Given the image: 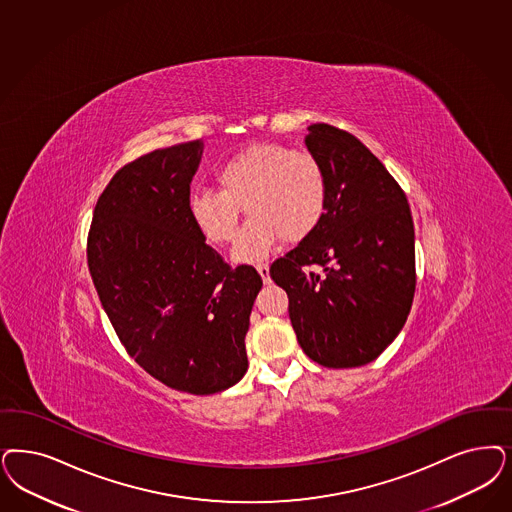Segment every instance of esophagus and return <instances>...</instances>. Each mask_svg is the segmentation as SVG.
Returning <instances> with one entry per match:
<instances>
[{
  "instance_id": "esophagus-1",
  "label": "esophagus",
  "mask_w": 512,
  "mask_h": 512,
  "mask_svg": "<svg viewBox=\"0 0 512 512\" xmlns=\"http://www.w3.org/2000/svg\"><path fill=\"white\" fill-rule=\"evenodd\" d=\"M257 272L261 274L263 282H270V272H268V263H259V265H257Z\"/></svg>"
}]
</instances>
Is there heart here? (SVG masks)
Here are the masks:
<instances>
[{
    "instance_id": "b5f03b06",
    "label": "heart",
    "mask_w": 512,
    "mask_h": 512,
    "mask_svg": "<svg viewBox=\"0 0 512 512\" xmlns=\"http://www.w3.org/2000/svg\"><path fill=\"white\" fill-rule=\"evenodd\" d=\"M217 189H198L189 212L215 246L238 236L242 210L249 221L234 249L240 261L268 253L282 238L297 244L316 232L329 204V179L321 160L283 143H253L215 170Z\"/></svg>"
}]
</instances>
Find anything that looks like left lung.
<instances>
[{
	"label": "left lung",
	"mask_w": 512,
	"mask_h": 512,
	"mask_svg": "<svg viewBox=\"0 0 512 512\" xmlns=\"http://www.w3.org/2000/svg\"><path fill=\"white\" fill-rule=\"evenodd\" d=\"M308 130L306 147L329 179L327 212L316 232L270 265V278L289 297L302 352L329 369L361 367L388 348L408 318L416 291L414 223L405 191L361 141L331 124Z\"/></svg>",
	"instance_id": "8db88e82"
}]
</instances>
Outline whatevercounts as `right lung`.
Masks as SVG:
<instances>
[{"label":"right lung","instance_id":"1","mask_svg":"<svg viewBox=\"0 0 512 512\" xmlns=\"http://www.w3.org/2000/svg\"><path fill=\"white\" fill-rule=\"evenodd\" d=\"M202 141L124 164L92 213L87 261L124 350L168 388L212 395L247 371L249 314L263 287L227 265L189 212Z\"/></svg>","mask_w":512,"mask_h":512}]
</instances>
